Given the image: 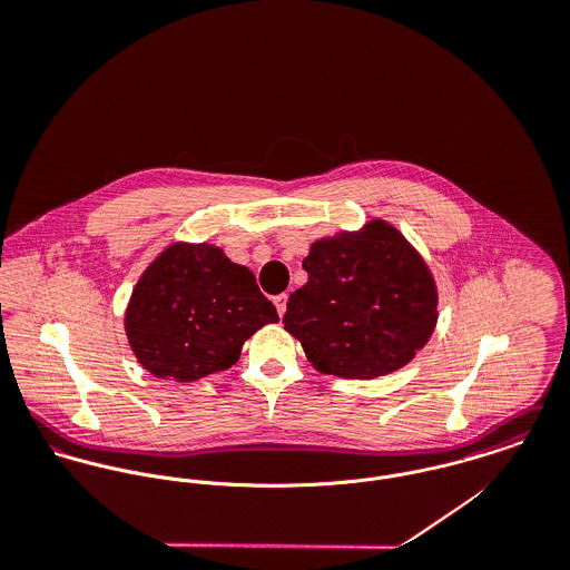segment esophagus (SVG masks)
<instances>
[{"mask_svg":"<svg viewBox=\"0 0 570 570\" xmlns=\"http://www.w3.org/2000/svg\"><path fill=\"white\" fill-rule=\"evenodd\" d=\"M274 305H276L278 316H283V314L287 312V294H278V296H274Z\"/></svg>","mask_w":570,"mask_h":570,"instance_id":"1","label":"esophagus"}]
</instances>
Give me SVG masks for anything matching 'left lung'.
I'll return each mask as SVG.
<instances>
[{
  "instance_id": "8db88e82",
  "label": "left lung",
  "mask_w": 570,
  "mask_h": 570,
  "mask_svg": "<svg viewBox=\"0 0 570 570\" xmlns=\"http://www.w3.org/2000/svg\"><path fill=\"white\" fill-rule=\"evenodd\" d=\"M309 281L289 296L285 328L316 371L348 380L389 375L436 325L432 274L404 235L382 219L312 245Z\"/></svg>"
}]
</instances>
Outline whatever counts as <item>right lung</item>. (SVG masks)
I'll use <instances>...</instances> for the list:
<instances>
[{
  "mask_svg": "<svg viewBox=\"0 0 570 570\" xmlns=\"http://www.w3.org/2000/svg\"><path fill=\"white\" fill-rule=\"evenodd\" d=\"M269 323L278 314L254 274L208 244L166 247L140 276L125 314L138 362L173 382L230 368L245 340Z\"/></svg>",
  "mask_w": 570,
  "mask_h": 570,
  "instance_id": "1",
  "label": "right lung"
}]
</instances>
